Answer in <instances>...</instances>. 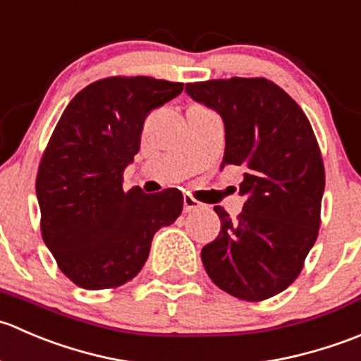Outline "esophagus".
<instances>
[{
    "label": "esophagus",
    "instance_id": "1",
    "mask_svg": "<svg viewBox=\"0 0 361 361\" xmlns=\"http://www.w3.org/2000/svg\"><path fill=\"white\" fill-rule=\"evenodd\" d=\"M202 209V203L196 202L192 196H184V212H195V210Z\"/></svg>",
    "mask_w": 361,
    "mask_h": 361
}]
</instances>
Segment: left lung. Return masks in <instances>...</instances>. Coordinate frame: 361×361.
Instances as JSON below:
<instances>
[{
	"mask_svg": "<svg viewBox=\"0 0 361 361\" xmlns=\"http://www.w3.org/2000/svg\"><path fill=\"white\" fill-rule=\"evenodd\" d=\"M185 92L223 117L221 169H245L244 209L231 219L214 207L221 231L202 249L203 267L226 293L267 300L297 279L319 231L324 166L312 126L298 103L263 77L195 82Z\"/></svg>",
	"mask_w": 361,
	"mask_h": 361,
	"instance_id": "left-lung-1",
	"label": "left lung"
}]
</instances>
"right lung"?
<instances>
[{
	"label": "right lung",
	"mask_w": 361,
	"mask_h": 361,
	"mask_svg": "<svg viewBox=\"0 0 361 361\" xmlns=\"http://www.w3.org/2000/svg\"><path fill=\"white\" fill-rule=\"evenodd\" d=\"M182 82L109 77L68 103L42 156L37 198L42 237L61 272L84 290L117 288L147 262L161 226L182 212L179 189H123L149 112L179 96Z\"/></svg>",
	"instance_id": "obj_1"
}]
</instances>
